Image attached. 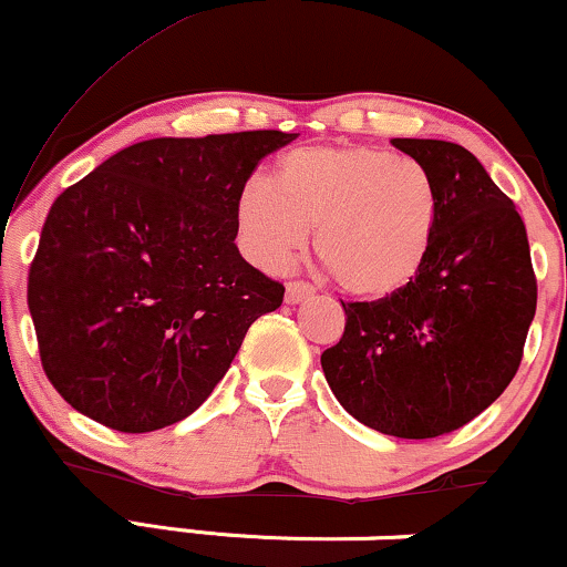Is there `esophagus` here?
Wrapping results in <instances>:
<instances>
[{"label": "esophagus", "instance_id": "obj_1", "mask_svg": "<svg viewBox=\"0 0 567 567\" xmlns=\"http://www.w3.org/2000/svg\"><path fill=\"white\" fill-rule=\"evenodd\" d=\"M315 296V288L306 282H288V288H285V303L296 306V303H303L306 298Z\"/></svg>", "mask_w": 567, "mask_h": 567}]
</instances>
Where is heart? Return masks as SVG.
<instances>
[{
  "mask_svg": "<svg viewBox=\"0 0 567 567\" xmlns=\"http://www.w3.org/2000/svg\"><path fill=\"white\" fill-rule=\"evenodd\" d=\"M437 192L419 162L370 146H311L250 178L234 202L237 243L279 271L309 243L351 296L386 298L424 269L437 237Z\"/></svg>",
  "mask_w": 567,
  "mask_h": 567,
  "instance_id": "obj_1",
  "label": "heart"
}]
</instances>
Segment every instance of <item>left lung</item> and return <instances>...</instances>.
Segmentation results:
<instances>
[{
	"instance_id": "left-lung-1",
	"label": "left lung",
	"mask_w": 567,
	"mask_h": 567,
	"mask_svg": "<svg viewBox=\"0 0 567 567\" xmlns=\"http://www.w3.org/2000/svg\"><path fill=\"white\" fill-rule=\"evenodd\" d=\"M432 175L437 237L419 277L370 303H343L347 328L322 370L349 415L381 434L429 440L470 424L509 386L536 315L528 234L472 152L394 138Z\"/></svg>"
}]
</instances>
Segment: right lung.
<instances>
[{
  "label": "right lung",
  "instance_id": "add662e5",
  "mask_svg": "<svg viewBox=\"0 0 567 567\" xmlns=\"http://www.w3.org/2000/svg\"><path fill=\"white\" fill-rule=\"evenodd\" d=\"M298 133L247 130L122 148L50 207L29 269L58 394L116 432L178 424L210 396L285 288L239 256L234 202Z\"/></svg>",
  "mask_w": 567,
  "mask_h": 567
}]
</instances>
